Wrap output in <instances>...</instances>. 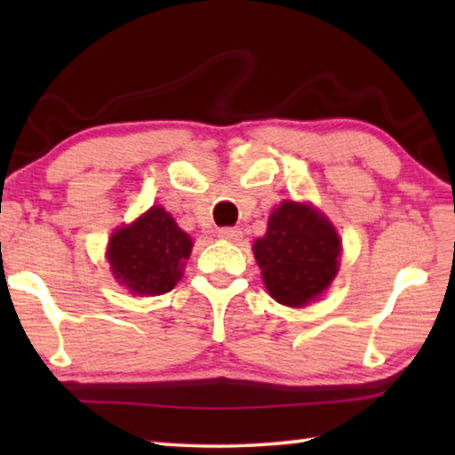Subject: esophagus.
I'll return each mask as SVG.
<instances>
[{"label": "esophagus", "instance_id": "esophagus-1", "mask_svg": "<svg viewBox=\"0 0 455 455\" xmlns=\"http://www.w3.org/2000/svg\"><path fill=\"white\" fill-rule=\"evenodd\" d=\"M219 236L225 238V241L236 243V241H241L243 233H241V228H236V227H222V228H219Z\"/></svg>", "mask_w": 455, "mask_h": 455}]
</instances>
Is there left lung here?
Here are the masks:
<instances>
[{
	"label": "left lung",
	"mask_w": 455,
	"mask_h": 455,
	"mask_svg": "<svg viewBox=\"0 0 455 455\" xmlns=\"http://www.w3.org/2000/svg\"><path fill=\"white\" fill-rule=\"evenodd\" d=\"M263 281L275 301L303 307L329 287L339 268V236L309 204L291 200L275 209L267 235L252 244Z\"/></svg>",
	"instance_id": "1"
}]
</instances>
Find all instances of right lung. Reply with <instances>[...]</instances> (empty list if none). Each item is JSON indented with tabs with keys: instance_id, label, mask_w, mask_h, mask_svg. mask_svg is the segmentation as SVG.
Returning <instances> with one entry per match:
<instances>
[{
	"instance_id": "1",
	"label": "right lung",
	"mask_w": 455,
	"mask_h": 455,
	"mask_svg": "<svg viewBox=\"0 0 455 455\" xmlns=\"http://www.w3.org/2000/svg\"><path fill=\"white\" fill-rule=\"evenodd\" d=\"M190 251V236L164 209L152 206L112 235L106 257L112 275L126 289L138 295H163L179 283Z\"/></svg>"
}]
</instances>
